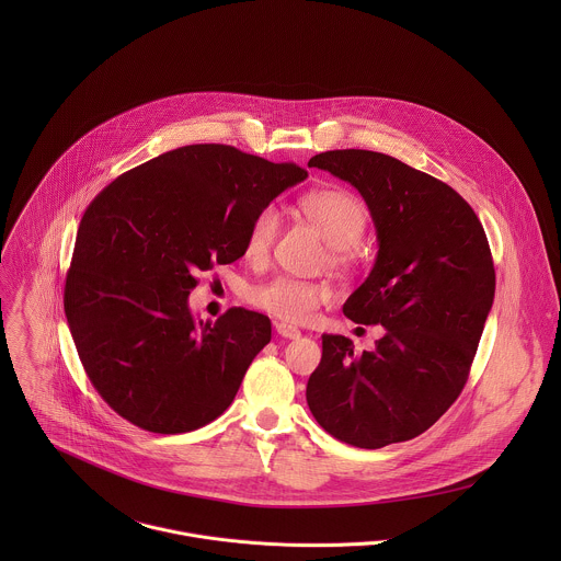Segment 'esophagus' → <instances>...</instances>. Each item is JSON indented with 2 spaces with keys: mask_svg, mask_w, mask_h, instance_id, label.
<instances>
[{
  "mask_svg": "<svg viewBox=\"0 0 561 561\" xmlns=\"http://www.w3.org/2000/svg\"><path fill=\"white\" fill-rule=\"evenodd\" d=\"M276 332H278L280 336H285V339H298V336H300V330H298L296 325L283 323V321L276 323Z\"/></svg>",
  "mask_w": 561,
  "mask_h": 561,
  "instance_id": "34e87169",
  "label": "esophagus"
}]
</instances>
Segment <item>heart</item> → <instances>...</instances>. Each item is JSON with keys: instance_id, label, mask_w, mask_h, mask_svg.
<instances>
[{"instance_id": "1", "label": "heart", "mask_w": 561, "mask_h": 561, "mask_svg": "<svg viewBox=\"0 0 561 561\" xmlns=\"http://www.w3.org/2000/svg\"><path fill=\"white\" fill-rule=\"evenodd\" d=\"M300 211L318 227L323 240L332 245V261L343 265L352 259V245L358 243L367 227V211L363 203L345 190H316L300 198ZM280 231V214L274 205L259 209L245 231L243 254L250 261H261L270 254ZM328 289L289 276H278L250 294V300L272 313L274 318L291 323L309 321L321 302L328 300Z\"/></svg>"}]
</instances>
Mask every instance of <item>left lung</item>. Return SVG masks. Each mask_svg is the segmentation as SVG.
<instances>
[{"label": "left lung", "instance_id": "left-lung-1", "mask_svg": "<svg viewBox=\"0 0 561 561\" xmlns=\"http://www.w3.org/2000/svg\"><path fill=\"white\" fill-rule=\"evenodd\" d=\"M365 198L378 254L343 305L356 323H382L374 352L321 334L307 401L334 438L380 449L434 425L462 393L494 300V265L471 205L447 183L385 153L345 149L309 161Z\"/></svg>", "mask_w": 561, "mask_h": 561}]
</instances>
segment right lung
<instances>
[{
  "label": "right lung",
  "instance_id": "obj_1",
  "mask_svg": "<svg viewBox=\"0 0 561 561\" xmlns=\"http://www.w3.org/2000/svg\"><path fill=\"white\" fill-rule=\"evenodd\" d=\"M227 145H190L114 179L85 209L65 285L81 365L129 423L181 434L220 416L272 323L241 307L194 320L198 272L243 256L254 214L305 181Z\"/></svg>",
  "mask_w": 561,
  "mask_h": 561
}]
</instances>
